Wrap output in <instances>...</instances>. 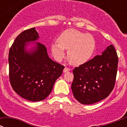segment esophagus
Instances as JSON below:
<instances>
[{
    "instance_id": "esophagus-1",
    "label": "esophagus",
    "mask_w": 127,
    "mask_h": 127,
    "mask_svg": "<svg viewBox=\"0 0 127 127\" xmlns=\"http://www.w3.org/2000/svg\"><path fill=\"white\" fill-rule=\"evenodd\" d=\"M70 70H71L70 68H68V67H65L64 69V70H63V71L64 72V73H66V72L69 71H70Z\"/></svg>"
}]
</instances>
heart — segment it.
I'll list each match as a JSON object with an SVG mask.
<instances>
[{
	"mask_svg": "<svg viewBox=\"0 0 127 127\" xmlns=\"http://www.w3.org/2000/svg\"><path fill=\"white\" fill-rule=\"evenodd\" d=\"M95 49L93 36L75 29H68L59 35L58 43L52 44V52L58 61L64 56V50H68V58L74 65H80L91 59Z\"/></svg>",
	"mask_w": 127,
	"mask_h": 127,
	"instance_id": "obj_1",
	"label": "heart"
}]
</instances>
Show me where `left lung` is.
I'll list each match as a JSON object with an SVG mask.
<instances>
[{
    "label": "left lung",
    "instance_id": "1",
    "mask_svg": "<svg viewBox=\"0 0 127 127\" xmlns=\"http://www.w3.org/2000/svg\"><path fill=\"white\" fill-rule=\"evenodd\" d=\"M118 57L110 45L102 52L73 71L71 84L75 99L83 104H91L105 99L115 85Z\"/></svg>",
    "mask_w": 127,
    "mask_h": 127
}]
</instances>
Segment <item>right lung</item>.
Returning <instances> with one entry per match:
<instances>
[{
	"label": "right lung",
	"mask_w": 127,
	"mask_h": 127,
	"mask_svg": "<svg viewBox=\"0 0 127 127\" xmlns=\"http://www.w3.org/2000/svg\"><path fill=\"white\" fill-rule=\"evenodd\" d=\"M38 34L35 28L19 34L9 52V76L12 89L18 95L30 101H40L50 94L56 80L64 66L48 56L44 44L36 42L35 51H26L25 42L35 41Z\"/></svg>",
	"instance_id": "right-lung-1"
}]
</instances>
